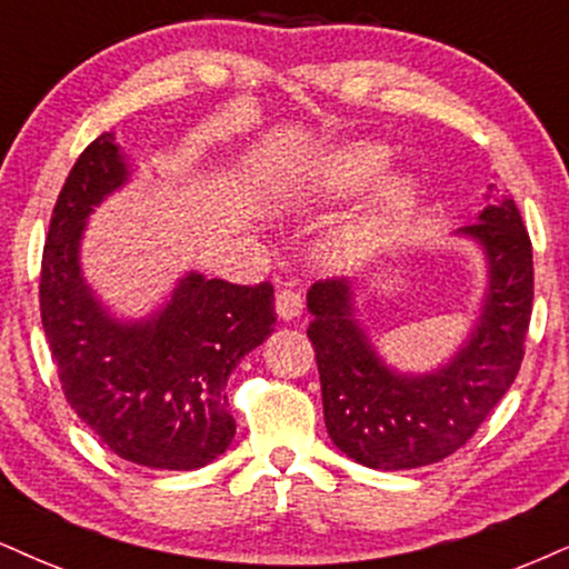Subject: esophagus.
I'll list each match as a JSON object with an SVG mask.
<instances>
[{"label":"esophagus","instance_id":"34e87169","mask_svg":"<svg viewBox=\"0 0 569 569\" xmlns=\"http://www.w3.org/2000/svg\"><path fill=\"white\" fill-rule=\"evenodd\" d=\"M277 313H279V319H284V321L300 317V313H303V298H300L298 292L282 287V290L277 292Z\"/></svg>","mask_w":569,"mask_h":569}]
</instances>
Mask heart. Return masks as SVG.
<instances>
[{
	"label": "heart",
	"mask_w": 569,
	"mask_h": 569,
	"mask_svg": "<svg viewBox=\"0 0 569 569\" xmlns=\"http://www.w3.org/2000/svg\"><path fill=\"white\" fill-rule=\"evenodd\" d=\"M385 163H388V150L380 144L346 147V150H340L338 156L329 160V181L338 187H361L375 179L385 168ZM411 194V179L392 177L385 181L380 187V194H377V206L371 219L356 223V227H350L346 234H342V250L361 252L367 248L371 237H375V231L380 229V223L390 221L392 216H398L406 206H409Z\"/></svg>",
	"instance_id": "b5f03b06"
}]
</instances>
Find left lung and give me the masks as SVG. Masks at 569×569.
Listing matches in <instances>:
<instances>
[{"instance_id":"1","label":"left lung","mask_w":569,"mask_h":569,"mask_svg":"<svg viewBox=\"0 0 569 569\" xmlns=\"http://www.w3.org/2000/svg\"><path fill=\"white\" fill-rule=\"evenodd\" d=\"M480 221L456 234L486 252L488 290L478 327L451 361L427 375L390 369L353 317L348 279L308 290V340L317 350L325 425L363 467L417 469L451 456L511 388L532 313V244L515 200L490 184Z\"/></svg>"}]
</instances>
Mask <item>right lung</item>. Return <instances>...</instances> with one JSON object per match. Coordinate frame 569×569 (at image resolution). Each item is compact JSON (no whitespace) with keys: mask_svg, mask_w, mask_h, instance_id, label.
<instances>
[{"mask_svg":"<svg viewBox=\"0 0 569 569\" xmlns=\"http://www.w3.org/2000/svg\"><path fill=\"white\" fill-rule=\"evenodd\" d=\"M129 181L104 131L70 168L41 258V325L70 409L110 451L150 469H200L234 438L227 380L273 332V287L189 271L144 321H118L83 282L89 213Z\"/></svg>","mask_w":569,"mask_h":569,"instance_id":"right-lung-1","label":"right lung"}]
</instances>
